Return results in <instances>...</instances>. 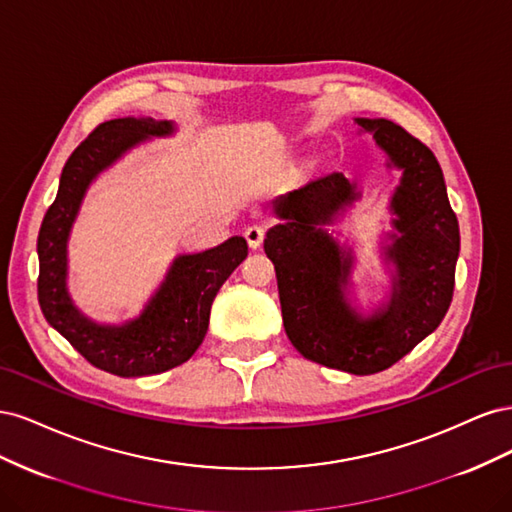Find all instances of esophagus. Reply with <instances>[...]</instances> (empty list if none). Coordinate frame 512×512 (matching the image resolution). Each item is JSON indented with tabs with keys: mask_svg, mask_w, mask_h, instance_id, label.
Listing matches in <instances>:
<instances>
[{
	"mask_svg": "<svg viewBox=\"0 0 512 512\" xmlns=\"http://www.w3.org/2000/svg\"><path fill=\"white\" fill-rule=\"evenodd\" d=\"M245 239H247V245H250L252 250H258L262 241H265V228L258 226V224L247 226L245 228Z\"/></svg>",
	"mask_w": 512,
	"mask_h": 512,
	"instance_id": "obj_1",
	"label": "esophagus"
}]
</instances>
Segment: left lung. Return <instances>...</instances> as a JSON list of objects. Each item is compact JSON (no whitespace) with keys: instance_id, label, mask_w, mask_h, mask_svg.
<instances>
[{"instance_id":"left-lung-1","label":"left lung","mask_w":512,"mask_h":512,"mask_svg":"<svg viewBox=\"0 0 512 512\" xmlns=\"http://www.w3.org/2000/svg\"><path fill=\"white\" fill-rule=\"evenodd\" d=\"M354 123L374 134L386 166L401 170L389 205L393 230L380 245L391 267L389 297L369 314L350 301L354 256L327 230L361 198L342 173H324L273 200L282 222L269 228L265 252L275 265L292 346L324 367L369 376L406 356L446 316L459 224L429 147L389 119L356 117Z\"/></svg>"}]
</instances>
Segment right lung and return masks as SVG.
I'll use <instances>...</instances> for the list:
<instances>
[{
    "mask_svg": "<svg viewBox=\"0 0 512 512\" xmlns=\"http://www.w3.org/2000/svg\"><path fill=\"white\" fill-rule=\"evenodd\" d=\"M175 132L173 121L149 117L100 123L61 170L55 203L38 235V301L46 322L91 365L121 378L162 374L188 361L207 335L215 294L247 256L243 237L198 254H179L143 312L121 324L91 320L74 305L68 292V241L89 185L136 145Z\"/></svg>",
    "mask_w": 512,
    "mask_h": 512,
    "instance_id": "1",
    "label": "right lung"
}]
</instances>
